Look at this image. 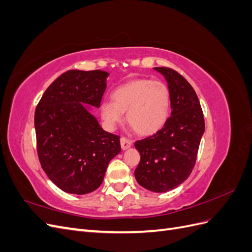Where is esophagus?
<instances>
[{"label":"esophagus","instance_id":"34e87169","mask_svg":"<svg viewBox=\"0 0 252 252\" xmlns=\"http://www.w3.org/2000/svg\"><path fill=\"white\" fill-rule=\"evenodd\" d=\"M132 145V141L129 140L127 138H121V147L123 150H126L128 148H130Z\"/></svg>","mask_w":252,"mask_h":252}]
</instances>
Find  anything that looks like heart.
Here are the masks:
<instances>
[{"label": "heart", "instance_id": "1", "mask_svg": "<svg viewBox=\"0 0 252 252\" xmlns=\"http://www.w3.org/2000/svg\"><path fill=\"white\" fill-rule=\"evenodd\" d=\"M113 101H103L101 117L106 126L113 129L126 118L142 135L158 132L169 117L170 89L162 81L136 79L119 86L112 93Z\"/></svg>", "mask_w": 252, "mask_h": 252}]
</instances>
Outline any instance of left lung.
Wrapping results in <instances>:
<instances>
[{
	"label": "left lung",
	"instance_id": "obj_1",
	"mask_svg": "<svg viewBox=\"0 0 252 252\" xmlns=\"http://www.w3.org/2000/svg\"><path fill=\"white\" fill-rule=\"evenodd\" d=\"M154 69L170 89L171 113L161 130L134 143L141 156L134 177L142 187L161 193L177 188L191 173L205 122L192 86L170 68Z\"/></svg>",
	"mask_w": 252,
	"mask_h": 252
}]
</instances>
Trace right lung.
<instances>
[{
	"mask_svg": "<svg viewBox=\"0 0 252 252\" xmlns=\"http://www.w3.org/2000/svg\"><path fill=\"white\" fill-rule=\"evenodd\" d=\"M109 73L69 70L46 89L36 106L34 128L43 170L61 190L86 194L101 186L120 136L105 131L94 116Z\"/></svg>",
	"mask_w": 252,
	"mask_h": 252,
	"instance_id": "right-lung-1",
	"label": "right lung"
}]
</instances>
